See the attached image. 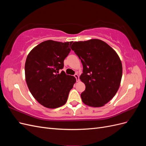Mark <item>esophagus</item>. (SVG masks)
<instances>
[{
	"mask_svg": "<svg viewBox=\"0 0 146 146\" xmlns=\"http://www.w3.org/2000/svg\"><path fill=\"white\" fill-rule=\"evenodd\" d=\"M74 77H75V78H76L77 82H78L79 81V76H78V75L77 74H76L74 75Z\"/></svg>",
	"mask_w": 146,
	"mask_h": 146,
	"instance_id": "34e87169",
	"label": "esophagus"
}]
</instances>
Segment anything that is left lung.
Returning a JSON list of instances; mask_svg holds the SVG:
<instances>
[{"label":"left lung","mask_w":146,"mask_h":146,"mask_svg":"<svg viewBox=\"0 0 146 146\" xmlns=\"http://www.w3.org/2000/svg\"><path fill=\"white\" fill-rule=\"evenodd\" d=\"M83 64L80 80L86 88L81 94L83 102L100 107L115 96L122 76L121 61L117 53L98 39L74 42L71 46Z\"/></svg>","instance_id":"8db88e82"}]
</instances>
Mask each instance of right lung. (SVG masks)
<instances>
[{
  "instance_id": "add662e5",
  "label": "right lung",
  "mask_w": 146,
  "mask_h": 146,
  "mask_svg": "<svg viewBox=\"0 0 146 146\" xmlns=\"http://www.w3.org/2000/svg\"><path fill=\"white\" fill-rule=\"evenodd\" d=\"M72 41L47 40L34 47L25 64V76L31 94L38 102L48 108L61 107L76 79L62 70L64 60L70 51Z\"/></svg>"
}]
</instances>
